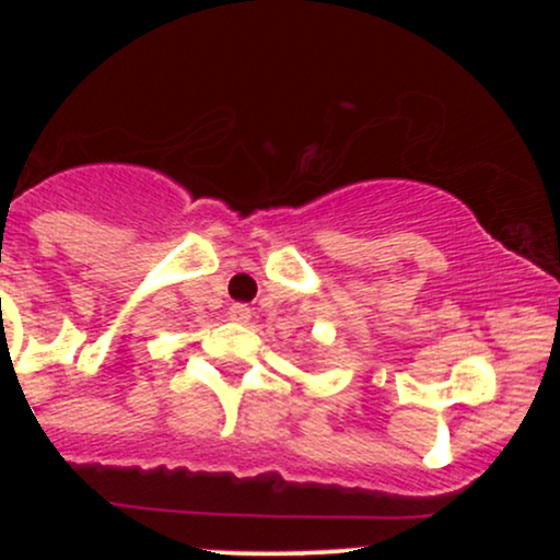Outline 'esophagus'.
I'll return each mask as SVG.
<instances>
[{"mask_svg":"<svg viewBox=\"0 0 560 560\" xmlns=\"http://www.w3.org/2000/svg\"><path fill=\"white\" fill-rule=\"evenodd\" d=\"M229 318L236 320V324H247V320L253 318V311H249L244 302H234V305L229 307Z\"/></svg>","mask_w":560,"mask_h":560,"instance_id":"esophagus-1","label":"esophagus"}]
</instances>
